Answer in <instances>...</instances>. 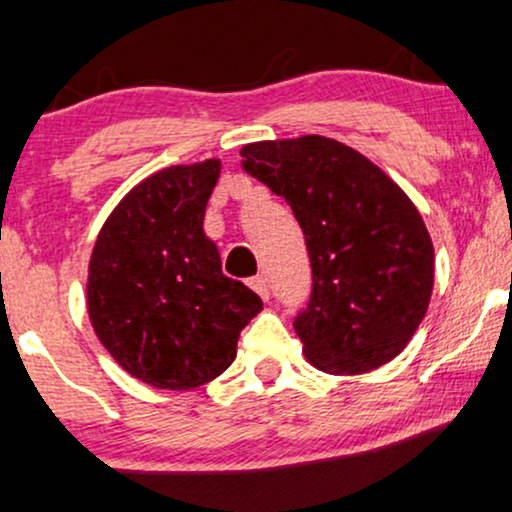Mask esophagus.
Listing matches in <instances>:
<instances>
[{"mask_svg": "<svg viewBox=\"0 0 512 512\" xmlns=\"http://www.w3.org/2000/svg\"><path fill=\"white\" fill-rule=\"evenodd\" d=\"M250 286L255 288V291L260 293L264 300H269V281H267V276H264V274L252 276V279H250Z\"/></svg>", "mask_w": 512, "mask_h": 512, "instance_id": "obj_1", "label": "esophagus"}]
</instances>
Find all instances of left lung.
<instances>
[{"label":"left lung","instance_id":"8db88e82","mask_svg":"<svg viewBox=\"0 0 512 512\" xmlns=\"http://www.w3.org/2000/svg\"><path fill=\"white\" fill-rule=\"evenodd\" d=\"M245 174L281 195L303 229L312 293L295 331L329 374L393 360L427 315L434 248L408 195L353 147L305 135L240 150Z\"/></svg>","mask_w":512,"mask_h":512}]
</instances>
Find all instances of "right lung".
Segmentation results:
<instances>
[{"mask_svg": "<svg viewBox=\"0 0 512 512\" xmlns=\"http://www.w3.org/2000/svg\"><path fill=\"white\" fill-rule=\"evenodd\" d=\"M221 164L171 166L133 188L97 238L88 312L135 379L186 391L219 377L262 298L221 272L202 221Z\"/></svg>", "mask_w": 512, "mask_h": 512, "instance_id": "right-lung-1", "label": "right lung"}]
</instances>
